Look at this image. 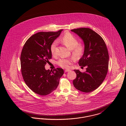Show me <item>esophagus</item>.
Masks as SVG:
<instances>
[{
    "label": "esophagus",
    "mask_w": 126,
    "mask_h": 126,
    "mask_svg": "<svg viewBox=\"0 0 126 126\" xmlns=\"http://www.w3.org/2000/svg\"><path fill=\"white\" fill-rule=\"evenodd\" d=\"M69 71H70V70H69V69H66V70H64V72H69Z\"/></svg>",
    "instance_id": "esophagus-1"
}]
</instances>
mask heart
Wrapping results in <instances>:
<instances>
[{
  "label": "heart",
  "instance_id": "obj_1",
  "mask_svg": "<svg viewBox=\"0 0 126 126\" xmlns=\"http://www.w3.org/2000/svg\"><path fill=\"white\" fill-rule=\"evenodd\" d=\"M62 43L66 47L71 49L72 55L76 59H79L84 53L85 46L83 43H78V39L70 32L64 33L61 39ZM57 42L55 41L52 43L50 47V50L52 55L55 56L57 54ZM75 61L74 58H61L57 62V64L63 68H68Z\"/></svg>",
  "mask_w": 126,
  "mask_h": 126
}]
</instances>
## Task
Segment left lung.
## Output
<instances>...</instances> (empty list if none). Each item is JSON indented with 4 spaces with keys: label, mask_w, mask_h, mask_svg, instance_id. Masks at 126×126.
I'll return each instance as SVG.
<instances>
[{
    "label": "left lung",
    "mask_w": 126,
    "mask_h": 126,
    "mask_svg": "<svg viewBox=\"0 0 126 126\" xmlns=\"http://www.w3.org/2000/svg\"><path fill=\"white\" fill-rule=\"evenodd\" d=\"M83 41L85 50L79 62V66H86V71L74 70L77 74L73 80L75 87L81 92L90 93L97 89L105 79L108 71L109 57L103 38L89 28L71 30Z\"/></svg>",
    "instance_id": "8db88e82"
}]
</instances>
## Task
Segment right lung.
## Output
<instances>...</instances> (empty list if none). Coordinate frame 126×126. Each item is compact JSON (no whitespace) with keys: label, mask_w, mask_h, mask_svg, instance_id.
Listing matches in <instances>:
<instances>
[{"label":"right lung","mask_w":126,"mask_h":126,"mask_svg":"<svg viewBox=\"0 0 126 126\" xmlns=\"http://www.w3.org/2000/svg\"><path fill=\"white\" fill-rule=\"evenodd\" d=\"M62 31L34 34L28 39L22 50L20 63L23 79L31 90L41 95H46L55 90L64 73L62 68L46 70L45 68L52 58L50 45Z\"/></svg>","instance_id":"right-lung-1"}]
</instances>
